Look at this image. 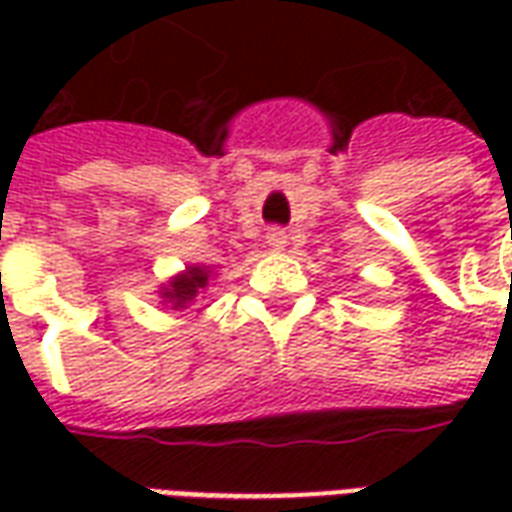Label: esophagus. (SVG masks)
Segmentation results:
<instances>
[{
	"instance_id": "1",
	"label": "esophagus",
	"mask_w": 512,
	"mask_h": 512,
	"mask_svg": "<svg viewBox=\"0 0 512 512\" xmlns=\"http://www.w3.org/2000/svg\"><path fill=\"white\" fill-rule=\"evenodd\" d=\"M266 244L271 246L274 252H282V249L288 246V233H285V230H279V227H274V230L266 235Z\"/></svg>"
}]
</instances>
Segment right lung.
<instances>
[{
    "label": "right lung",
    "instance_id": "obj_1",
    "mask_svg": "<svg viewBox=\"0 0 512 512\" xmlns=\"http://www.w3.org/2000/svg\"><path fill=\"white\" fill-rule=\"evenodd\" d=\"M213 274L211 266H200V263H194V266H186L180 274L175 277H169L161 288H158V299L164 307L175 312H183L189 310L194 301L200 299L205 290L211 288Z\"/></svg>",
    "mask_w": 512,
    "mask_h": 512
}]
</instances>
